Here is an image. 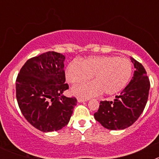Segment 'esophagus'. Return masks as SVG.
<instances>
[{
    "label": "esophagus",
    "instance_id": "34e87169",
    "mask_svg": "<svg viewBox=\"0 0 159 159\" xmlns=\"http://www.w3.org/2000/svg\"><path fill=\"white\" fill-rule=\"evenodd\" d=\"M77 100H78L79 102H86V101H88V99H83V98H80V97H78V98H77Z\"/></svg>",
    "mask_w": 159,
    "mask_h": 159
}]
</instances>
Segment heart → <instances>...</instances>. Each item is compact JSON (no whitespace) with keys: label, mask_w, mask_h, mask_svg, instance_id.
<instances>
[{"label":"heart","mask_w":159,"mask_h":159,"mask_svg":"<svg viewBox=\"0 0 159 159\" xmlns=\"http://www.w3.org/2000/svg\"><path fill=\"white\" fill-rule=\"evenodd\" d=\"M132 73V65L127 59L114 56L92 57L83 61L73 60L66 69V78L70 84L95 81L74 87L72 92L89 98L99 94L115 95L127 86Z\"/></svg>","instance_id":"obj_1"}]
</instances>
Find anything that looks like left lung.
<instances>
[{"label":"left lung","instance_id":"8db88e82","mask_svg":"<svg viewBox=\"0 0 159 159\" xmlns=\"http://www.w3.org/2000/svg\"><path fill=\"white\" fill-rule=\"evenodd\" d=\"M135 71L131 80L113 101H101L95 120L108 130H123L131 126L143 113L147 102L150 81L145 68L130 57Z\"/></svg>","mask_w":159,"mask_h":159}]
</instances>
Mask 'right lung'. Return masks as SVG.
Wrapping results in <instances>:
<instances>
[{
	"mask_svg": "<svg viewBox=\"0 0 159 159\" xmlns=\"http://www.w3.org/2000/svg\"><path fill=\"white\" fill-rule=\"evenodd\" d=\"M64 60L60 53H43L28 60L16 78L20 109L26 120L40 131H57L65 127L77 103L76 98L63 94L68 89Z\"/></svg>",
	"mask_w": 159,
	"mask_h": 159,
	"instance_id": "right-lung-1",
	"label": "right lung"
}]
</instances>
